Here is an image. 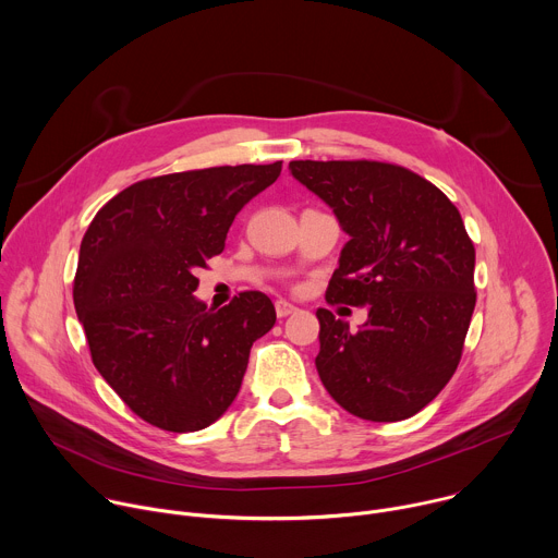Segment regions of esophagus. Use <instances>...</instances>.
I'll list each match as a JSON object with an SVG mask.
<instances>
[{"instance_id":"obj_1","label":"esophagus","mask_w":558,"mask_h":558,"mask_svg":"<svg viewBox=\"0 0 558 558\" xmlns=\"http://www.w3.org/2000/svg\"><path fill=\"white\" fill-rule=\"evenodd\" d=\"M275 312H277V316H279V318H283V316L294 314V312H296V305H292V303H288V301L279 299V301L275 303Z\"/></svg>"}]
</instances>
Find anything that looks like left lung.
<instances>
[{"mask_svg":"<svg viewBox=\"0 0 558 558\" xmlns=\"http://www.w3.org/2000/svg\"><path fill=\"white\" fill-rule=\"evenodd\" d=\"M288 169L350 235L327 301L367 305L359 329L316 310L318 378L356 417L407 420L456 374L475 310V246L462 215L398 165L292 160Z\"/></svg>","mask_w":558,"mask_h":558,"instance_id":"1","label":"left lung"}]
</instances>
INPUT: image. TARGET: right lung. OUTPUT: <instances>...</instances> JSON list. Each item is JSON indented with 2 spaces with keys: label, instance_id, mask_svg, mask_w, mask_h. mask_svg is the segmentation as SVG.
<instances>
[{
  "label": "right lung",
  "instance_id": "add662e5",
  "mask_svg": "<svg viewBox=\"0 0 558 558\" xmlns=\"http://www.w3.org/2000/svg\"><path fill=\"white\" fill-rule=\"evenodd\" d=\"M281 162L184 171L111 197L81 242L74 307L94 367L145 422L199 430L240 393L251 348L277 312L264 292L221 310L193 296L197 268L225 251L235 215Z\"/></svg>",
  "mask_w": 558,
  "mask_h": 558
}]
</instances>
